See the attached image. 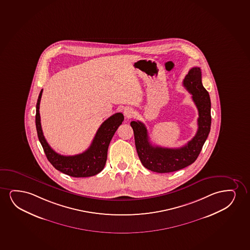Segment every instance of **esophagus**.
<instances>
[{
	"instance_id": "34e87169",
	"label": "esophagus",
	"mask_w": 250,
	"mask_h": 250,
	"mask_svg": "<svg viewBox=\"0 0 250 250\" xmlns=\"http://www.w3.org/2000/svg\"><path fill=\"white\" fill-rule=\"evenodd\" d=\"M124 114H125V116L128 118V119H130V118H132V117L134 116V114H135V111H134L133 108L127 107L124 109Z\"/></svg>"
}]
</instances>
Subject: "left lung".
<instances>
[{
  "instance_id": "obj_1",
  "label": "left lung",
  "mask_w": 250,
  "mask_h": 250,
  "mask_svg": "<svg viewBox=\"0 0 250 250\" xmlns=\"http://www.w3.org/2000/svg\"><path fill=\"white\" fill-rule=\"evenodd\" d=\"M183 85L192 96L198 111V131L185 146L168 148L153 146L147 130L141 121H131L137 154L143 166L157 173H169L190 166L197 159L210 131L211 103L208 92L202 84L201 69L191 68L183 81Z\"/></svg>"
}]
</instances>
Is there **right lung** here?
Returning <instances> with one entry per match:
<instances>
[{
	"label": "right lung",
	"mask_w": 250,
	"mask_h": 250,
	"mask_svg": "<svg viewBox=\"0 0 250 250\" xmlns=\"http://www.w3.org/2000/svg\"><path fill=\"white\" fill-rule=\"evenodd\" d=\"M42 91L40 92L36 104V125L40 143L49 162L56 169L73 177H89L100 173L107 161V148L111 140L123 122V114L117 113L105 120L86 151L77 155H61L49 146L43 135L39 111Z\"/></svg>",
	"instance_id": "right-lung-1"
}]
</instances>
